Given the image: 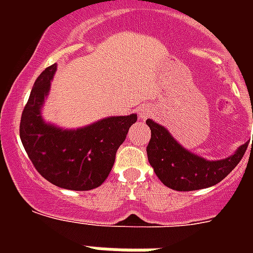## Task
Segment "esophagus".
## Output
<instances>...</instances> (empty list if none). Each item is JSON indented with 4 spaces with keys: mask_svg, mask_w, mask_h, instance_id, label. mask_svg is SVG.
I'll return each instance as SVG.
<instances>
[{
    "mask_svg": "<svg viewBox=\"0 0 253 253\" xmlns=\"http://www.w3.org/2000/svg\"><path fill=\"white\" fill-rule=\"evenodd\" d=\"M150 114H151V110L148 109V107H142V109L139 110V118H140V119H144L146 117H148Z\"/></svg>",
    "mask_w": 253,
    "mask_h": 253,
    "instance_id": "obj_1",
    "label": "esophagus"
}]
</instances>
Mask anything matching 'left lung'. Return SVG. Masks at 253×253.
<instances>
[{"label":"left lung","instance_id":"1","mask_svg":"<svg viewBox=\"0 0 253 253\" xmlns=\"http://www.w3.org/2000/svg\"><path fill=\"white\" fill-rule=\"evenodd\" d=\"M146 123L151 128L147 146L148 162L163 184L173 190L190 192L218 184L239 164L247 151L248 143H244L228 158L206 160L185 150L166 127L152 119H147Z\"/></svg>","mask_w":253,"mask_h":253}]
</instances>
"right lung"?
<instances>
[{"instance_id": "obj_1", "label": "right lung", "mask_w": 253, "mask_h": 253, "mask_svg": "<svg viewBox=\"0 0 253 253\" xmlns=\"http://www.w3.org/2000/svg\"><path fill=\"white\" fill-rule=\"evenodd\" d=\"M56 64L45 68L33 86L21 117L22 144L37 170L51 184L69 190H90L106 180L115 154L125 142L136 114L110 117L77 130L45 123L42 106Z\"/></svg>"}]
</instances>
